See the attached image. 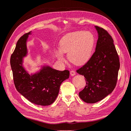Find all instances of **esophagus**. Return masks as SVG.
I'll return each instance as SVG.
<instances>
[{"mask_svg": "<svg viewBox=\"0 0 131 131\" xmlns=\"http://www.w3.org/2000/svg\"><path fill=\"white\" fill-rule=\"evenodd\" d=\"M75 74H76L74 70H72L70 71V74L71 76H74L75 75Z\"/></svg>", "mask_w": 131, "mask_h": 131, "instance_id": "34e87169", "label": "esophagus"}]
</instances>
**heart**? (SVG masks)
<instances>
[{"label":"heart","instance_id":"heart-1","mask_svg":"<svg viewBox=\"0 0 131 131\" xmlns=\"http://www.w3.org/2000/svg\"><path fill=\"white\" fill-rule=\"evenodd\" d=\"M95 45V37L91 31H77L68 33L61 38L60 48L56 52L57 59L65 60L63 53H68L69 60L77 66L89 60Z\"/></svg>","mask_w":131,"mask_h":131}]
</instances>
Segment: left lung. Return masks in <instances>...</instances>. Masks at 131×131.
I'll use <instances>...</instances> for the list:
<instances>
[{"label":"left lung","mask_w":131,"mask_h":131,"mask_svg":"<svg viewBox=\"0 0 131 131\" xmlns=\"http://www.w3.org/2000/svg\"><path fill=\"white\" fill-rule=\"evenodd\" d=\"M95 27L98 33L95 53L83 67L77 71L85 78L86 84L79 96L87 103L99 102L113 91L120 66L112 37L102 28Z\"/></svg>","instance_id":"obj_1"}]
</instances>
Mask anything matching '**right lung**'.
Segmentation results:
<instances>
[{"mask_svg":"<svg viewBox=\"0 0 131 131\" xmlns=\"http://www.w3.org/2000/svg\"><path fill=\"white\" fill-rule=\"evenodd\" d=\"M31 31L18 39L10 58V65L17 91L29 102L39 106H49L57 98L60 86L69 78L68 70L59 71L43 66L35 74H29L23 66V59L28 54L27 42Z\"/></svg>","mask_w":131,"mask_h":131,"instance_id":"right-lung-1","label":"right lung"}]
</instances>
